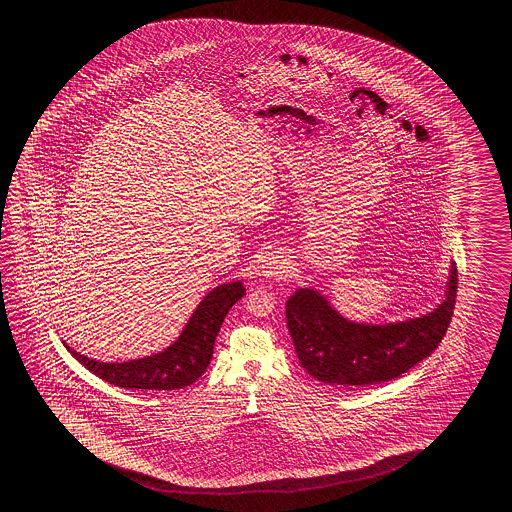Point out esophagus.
<instances>
[{"label": "esophagus", "instance_id": "1", "mask_svg": "<svg viewBox=\"0 0 512 512\" xmlns=\"http://www.w3.org/2000/svg\"><path fill=\"white\" fill-rule=\"evenodd\" d=\"M286 264L288 262L284 261L282 257H268L264 264H262V273L266 275V277H277L280 273H284L286 270Z\"/></svg>", "mask_w": 512, "mask_h": 512}]
</instances>
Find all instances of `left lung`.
I'll list each match as a JSON object with an SVG mask.
<instances>
[{
	"label": "left lung",
	"mask_w": 512,
	"mask_h": 512,
	"mask_svg": "<svg viewBox=\"0 0 512 512\" xmlns=\"http://www.w3.org/2000/svg\"><path fill=\"white\" fill-rule=\"evenodd\" d=\"M456 288L451 262L444 302L427 315L391 324L351 322L319 291L299 288L286 302V320L300 366L331 386H373L402 377L442 342Z\"/></svg>",
	"instance_id": "obj_1"
}]
</instances>
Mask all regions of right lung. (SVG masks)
I'll use <instances>...</instances> for the list:
<instances>
[{
	"mask_svg": "<svg viewBox=\"0 0 512 512\" xmlns=\"http://www.w3.org/2000/svg\"><path fill=\"white\" fill-rule=\"evenodd\" d=\"M241 280L213 288L193 311L183 333L172 346L152 357L128 362H99L85 357L65 344L70 355L90 373L108 384L125 389L172 391L190 386L203 375L213 355V344L224 317L237 300L244 297Z\"/></svg>",
	"mask_w": 512,
	"mask_h": 512,
	"instance_id": "add662e5",
	"label": "right lung"
}]
</instances>
